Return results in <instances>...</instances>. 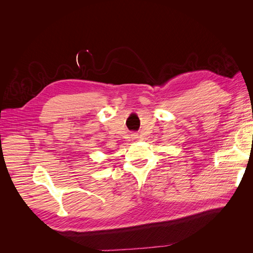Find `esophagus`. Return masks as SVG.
Returning a JSON list of instances; mask_svg holds the SVG:
<instances>
[{
    "label": "esophagus",
    "mask_w": 253,
    "mask_h": 253,
    "mask_svg": "<svg viewBox=\"0 0 253 253\" xmlns=\"http://www.w3.org/2000/svg\"><path fill=\"white\" fill-rule=\"evenodd\" d=\"M133 137H134V138H137V137H136V135H133Z\"/></svg>",
    "instance_id": "34e87169"
}]
</instances>
